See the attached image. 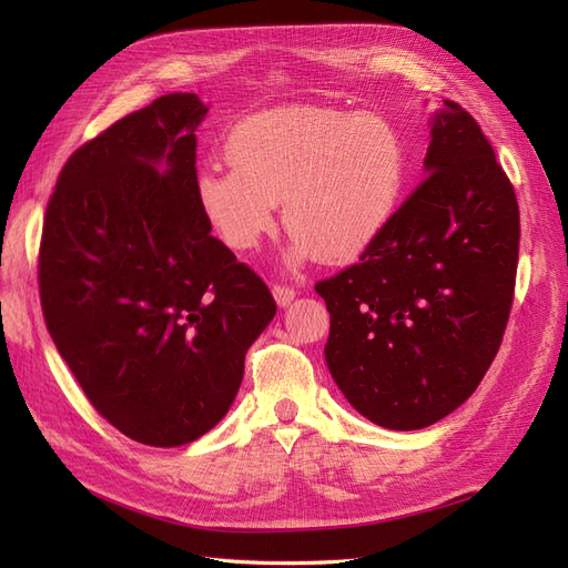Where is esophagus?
Returning a JSON list of instances; mask_svg holds the SVG:
<instances>
[{
  "label": "esophagus",
  "mask_w": 568,
  "mask_h": 568,
  "mask_svg": "<svg viewBox=\"0 0 568 568\" xmlns=\"http://www.w3.org/2000/svg\"><path fill=\"white\" fill-rule=\"evenodd\" d=\"M296 294H298V291H296L294 286H284V284H274V286H272V296H274V301H277L282 307L288 305L291 301H294Z\"/></svg>",
  "instance_id": "1"
}]
</instances>
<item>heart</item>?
Masks as SVG:
<instances>
[{
  "label": "heart",
  "mask_w": 568,
  "mask_h": 568,
  "mask_svg": "<svg viewBox=\"0 0 568 568\" xmlns=\"http://www.w3.org/2000/svg\"><path fill=\"white\" fill-rule=\"evenodd\" d=\"M230 161L199 170L203 217L222 244L251 251L284 199L294 263L363 253L388 227L407 182L400 132L379 115L341 109L257 113L230 134Z\"/></svg>",
  "instance_id": "obj_1"
}]
</instances>
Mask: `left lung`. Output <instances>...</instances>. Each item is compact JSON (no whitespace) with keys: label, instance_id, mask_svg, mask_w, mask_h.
Masks as SVG:
<instances>
[{"label":"left lung","instance_id":"obj_1","mask_svg":"<svg viewBox=\"0 0 568 568\" xmlns=\"http://www.w3.org/2000/svg\"><path fill=\"white\" fill-rule=\"evenodd\" d=\"M424 182L359 263L315 286L332 315L326 367L393 432L432 426L484 379L507 326L519 205L476 120L443 101Z\"/></svg>","mask_w":568,"mask_h":568}]
</instances>
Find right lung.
<instances>
[{"label":"right lung","instance_id":"obj_1","mask_svg":"<svg viewBox=\"0 0 568 568\" xmlns=\"http://www.w3.org/2000/svg\"><path fill=\"white\" fill-rule=\"evenodd\" d=\"M209 109L180 92L118 120L68 159L44 215L47 329L99 415L153 448L227 415L277 313L199 209L194 132Z\"/></svg>","mask_w":568,"mask_h":568}]
</instances>
